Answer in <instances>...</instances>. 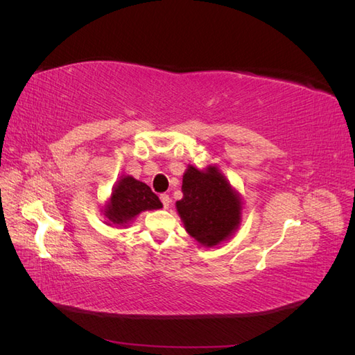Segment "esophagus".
Here are the masks:
<instances>
[{
	"instance_id": "1",
	"label": "esophagus",
	"mask_w": 355,
	"mask_h": 355,
	"mask_svg": "<svg viewBox=\"0 0 355 355\" xmlns=\"http://www.w3.org/2000/svg\"><path fill=\"white\" fill-rule=\"evenodd\" d=\"M159 200H161V202H163L164 209H167V207L170 206V197H168L167 194H161V196H159Z\"/></svg>"
}]
</instances>
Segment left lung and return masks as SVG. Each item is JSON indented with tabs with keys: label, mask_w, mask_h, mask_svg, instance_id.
Returning a JSON list of instances; mask_svg holds the SVG:
<instances>
[{
	"label": "left lung",
	"mask_w": 355,
	"mask_h": 355,
	"mask_svg": "<svg viewBox=\"0 0 355 355\" xmlns=\"http://www.w3.org/2000/svg\"><path fill=\"white\" fill-rule=\"evenodd\" d=\"M184 198L176 202L179 216L191 237L207 247L218 245L239 228L241 201L214 166H189L182 180Z\"/></svg>",
	"instance_id": "8db88e82"
}]
</instances>
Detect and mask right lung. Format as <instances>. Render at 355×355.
<instances>
[{
    "label": "right lung",
    "instance_id": "1",
    "mask_svg": "<svg viewBox=\"0 0 355 355\" xmlns=\"http://www.w3.org/2000/svg\"><path fill=\"white\" fill-rule=\"evenodd\" d=\"M161 207L163 204L146 184L132 176H124L114 187L111 200L105 209V216L110 223L124 227L141 211Z\"/></svg>",
    "mask_w": 355,
    "mask_h": 355
}]
</instances>
